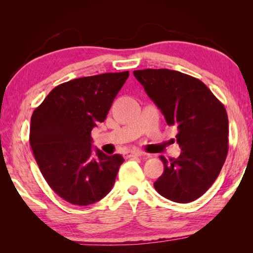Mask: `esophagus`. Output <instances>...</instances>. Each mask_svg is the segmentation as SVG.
Returning a JSON list of instances; mask_svg holds the SVG:
<instances>
[{
    "label": "esophagus",
    "mask_w": 253,
    "mask_h": 253,
    "mask_svg": "<svg viewBox=\"0 0 253 253\" xmlns=\"http://www.w3.org/2000/svg\"><path fill=\"white\" fill-rule=\"evenodd\" d=\"M125 155V157H139V156H144L145 154L142 153V152H127L124 154Z\"/></svg>",
    "instance_id": "34e87169"
}]
</instances>
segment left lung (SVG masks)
<instances>
[{
	"mask_svg": "<svg viewBox=\"0 0 253 253\" xmlns=\"http://www.w3.org/2000/svg\"><path fill=\"white\" fill-rule=\"evenodd\" d=\"M134 76L169 126L178 129L177 158L161 156L164 172L154 183L162 196L190 203L219 176L229 149V119L222 102L202 81L169 69L135 70Z\"/></svg>",
	"mask_w": 253,
	"mask_h": 253,
	"instance_id": "obj_1",
	"label": "left lung"
}]
</instances>
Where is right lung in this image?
I'll return each instance as SVG.
<instances>
[{"mask_svg":"<svg viewBox=\"0 0 253 253\" xmlns=\"http://www.w3.org/2000/svg\"><path fill=\"white\" fill-rule=\"evenodd\" d=\"M129 71L84 77L57 85L34 109L30 145L49 186L75 205L100 201L114 186L122 155L92 153L91 130L107 117Z\"/></svg>","mask_w":253,"mask_h":253,"instance_id":"right-lung-1","label":"right lung"}]
</instances>
